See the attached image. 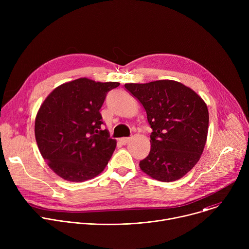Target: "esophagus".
Returning a JSON list of instances; mask_svg holds the SVG:
<instances>
[{
  "mask_svg": "<svg viewBox=\"0 0 249 249\" xmlns=\"http://www.w3.org/2000/svg\"><path fill=\"white\" fill-rule=\"evenodd\" d=\"M131 140V138H121L120 139V142L123 144V145H126L127 143H129V141Z\"/></svg>",
  "mask_w": 249,
  "mask_h": 249,
  "instance_id": "1",
  "label": "esophagus"
}]
</instances>
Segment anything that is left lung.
<instances>
[{
  "mask_svg": "<svg viewBox=\"0 0 249 249\" xmlns=\"http://www.w3.org/2000/svg\"><path fill=\"white\" fill-rule=\"evenodd\" d=\"M124 87L144 106L153 129L151 151L140 161L141 169L160 181L180 179L198 162L206 144V103L190 88L171 80Z\"/></svg>",
  "mask_w": 249,
  "mask_h": 249,
  "instance_id": "8db88e82",
  "label": "left lung"
}]
</instances>
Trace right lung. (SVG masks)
I'll list each match as a JSON object with an SVG mask.
<instances>
[{
  "label": "right lung",
  "instance_id": "add662e5",
  "mask_svg": "<svg viewBox=\"0 0 249 249\" xmlns=\"http://www.w3.org/2000/svg\"><path fill=\"white\" fill-rule=\"evenodd\" d=\"M116 82L81 78L56 88L35 118V139L49 167L63 179L83 182L108 163L116 141L103 129L99 109Z\"/></svg>",
  "mask_w": 249,
  "mask_h": 249
}]
</instances>
